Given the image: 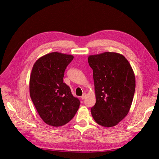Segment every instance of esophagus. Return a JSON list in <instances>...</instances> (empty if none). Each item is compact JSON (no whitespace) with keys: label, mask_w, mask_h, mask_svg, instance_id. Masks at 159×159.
I'll return each mask as SVG.
<instances>
[{"label":"esophagus","mask_w":159,"mask_h":159,"mask_svg":"<svg viewBox=\"0 0 159 159\" xmlns=\"http://www.w3.org/2000/svg\"><path fill=\"white\" fill-rule=\"evenodd\" d=\"M85 97H86V93H84L82 95H81V99H84L85 98Z\"/></svg>","instance_id":"1"}]
</instances>
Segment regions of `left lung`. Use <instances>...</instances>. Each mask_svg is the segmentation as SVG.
I'll use <instances>...</instances> for the list:
<instances>
[{
  "mask_svg": "<svg viewBox=\"0 0 159 159\" xmlns=\"http://www.w3.org/2000/svg\"><path fill=\"white\" fill-rule=\"evenodd\" d=\"M88 63L93 70L96 102L91 113L95 122L111 127L127 116L135 90V77L125 57L105 52L90 55Z\"/></svg>",
  "mask_w": 159,
  "mask_h": 159,
  "instance_id": "1",
  "label": "left lung"
}]
</instances>
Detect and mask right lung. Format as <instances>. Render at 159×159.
Here are the masks:
<instances>
[{
	"label": "right lung",
	"instance_id": "add662e5",
	"mask_svg": "<svg viewBox=\"0 0 159 159\" xmlns=\"http://www.w3.org/2000/svg\"><path fill=\"white\" fill-rule=\"evenodd\" d=\"M74 56L57 52L42 56L33 66L30 78V98L41 119L53 127L68 123L80 102L63 82L66 67Z\"/></svg>",
	"mask_w": 159,
	"mask_h": 159
}]
</instances>
